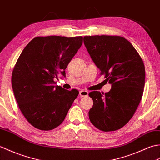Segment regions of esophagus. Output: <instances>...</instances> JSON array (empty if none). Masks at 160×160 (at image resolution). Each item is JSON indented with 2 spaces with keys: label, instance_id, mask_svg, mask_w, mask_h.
I'll list each match as a JSON object with an SVG mask.
<instances>
[{
  "label": "esophagus",
  "instance_id": "esophagus-1",
  "mask_svg": "<svg viewBox=\"0 0 160 160\" xmlns=\"http://www.w3.org/2000/svg\"><path fill=\"white\" fill-rule=\"evenodd\" d=\"M79 96L81 97H88V92L86 90H81L79 92Z\"/></svg>",
  "mask_w": 160,
  "mask_h": 160
}]
</instances>
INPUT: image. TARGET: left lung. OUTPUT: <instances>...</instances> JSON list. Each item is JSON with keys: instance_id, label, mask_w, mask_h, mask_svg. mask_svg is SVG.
<instances>
[{"instance_id": "left-lung-1", "label": "left lung", "mask_w": 160, "mask_h": 160, "mask_svg": "<svg viewBox=\"0 0 160 160\" xmlns=\"http://www.w3.org/2000/svg\"><path fill=\"white\" fill-rule=\"evenodd\" d=\"M83 42L92 59L112 84L109 92L94 91L90 122L99 130L116 131L132 118L142 97L145 68L133 45L117 35L85 36Z\"/></svg>"}]
</instances>
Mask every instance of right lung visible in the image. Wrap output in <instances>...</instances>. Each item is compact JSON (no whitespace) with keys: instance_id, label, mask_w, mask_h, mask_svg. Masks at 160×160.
<instances>
[{"instance_id":"1","label":"right lung","mask_w":160,"mask_h":160,"mask_svg":"<svg viewBox=\"0 0 160 160\" xmlns=\"http://www.w3.org/2000/svg\"><path fill=\"white\" fill-rule=\"evenodd\" d=\"M83 44V37L51 35L33 38L14 66L12 84L21 112L32 126L42 131L56 128L64 120L79 94L55 86Z\"/></svg>"}]
</instances>
